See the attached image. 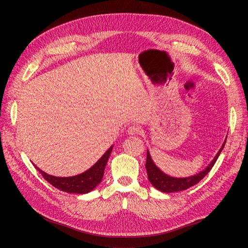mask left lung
<instances>
[{
  "label": "left lung",
  "instance_id": "1",
  "mask_svg": "<svg viewBox=\"0 0 248 248\" xmlns=\"http://www.w3.org/2000/svg\"><path fill=\"white\" fill-rule=\"evenodd\" d=\"M113 145H111L104 153L97 162L86 171L70 177H55L43 172L36 165L35 168L42 174L44 179L57 189H60L67 193L86 194L93 191L99 184L103 177L104 168L108 163V160L112 151Z\"/></svg>",
  "mask_w": 248,
  "mask_h": 248
}]
</instances>
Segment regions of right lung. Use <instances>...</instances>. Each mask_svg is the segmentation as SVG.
<instances>
[{
  "instance_id": "1",
  "label": "right lung",
  "mask_w": 248,
  "mask_h": 248,
  "mask_svg": "<svg viewBox=\"0 0 248 248\" xmlns=\"http://www.w3.org/2000/svg\"><path fill=\"white\" fill-rule=\"evenodd\" d=\"M222 149H223V146L219 150V152L217 153L214 159L210 162V164L205 168V170H203L197 174H195L193 176H189V177H185V178L184 177L183 178L172 177V176H169L166 173H164L161 169L152 161L150 153L148 151L146 168H147L149 181L151 182L152 185L155 189L161 191V192H165V193H174V192H178V191L186 190L194 185H196L198 182L201 181L207 175V173L211 170V168L215 164L218 155H219L220 152L222 151Z\"/></svg>"
}]
</instances>
